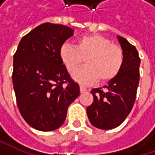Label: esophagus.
<instances>
[{
    "instance_id": "esophagus-1",
    "label": "esophagus",
    "mask_w": 155,
    "mask_h": 155,
    "mask_svg": "<svg viewBox=\"0 0 155 155\" xmlns=\"http://www.w3.org/2000/svg\"><path fill=\"white\" fill-rule=\"evenodd\" d=\"M79 89H80V92L81 93L85 92V91H87L86 88H85V87L82 86V85H80V86H79Z\"/></svg>"
}]
</instances>
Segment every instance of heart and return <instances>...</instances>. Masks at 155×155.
Wrapping results in <instances>:
<instances>
[{
	"label": "heart",
	"mask_w": 155,
	"mask_h": 155,
	"mask_svg": "<svg viewBox=\"0 0 155 155\" xmlns=\"http://www.w3.org/2000/svg\"><path fill=\"white\" fill-rule=\"evenodd\" d=\"M59 54L70 72H72L84 61L86 63L85 66L72 73V78L76 82L86 85L95 84L99 79L105 83L115 78L123 64L122 48L99 34L81 37L76 47L67 43L64 44Z\"/></svg>",
	"instance_id": "b5f03b06"
}]
</instances>
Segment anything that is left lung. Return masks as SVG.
I'll use <instances>...</instances> for the list:
<instances>
[{
	"label": "left lung",
	"instance_id": "left-lung-1",
	"mask_svg": "<svg viewBox=\"0 0 155 155\" xmlns=\"http://www.w3.org/2000/svg\"><path fill=\"white\" fill-rule=\"evenodd\" d=\"M117 39L123 51L120 72L102 88L91 91L94 102L87 107V116L94 127L112 129L121 125L134 106L140 80V59L135 46L121 36Z\"/></svg>",
	"mask_w": 155,
	"mask_h": 155
}]
</instances>
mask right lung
<instances>
[{"label": "right lung", "mask_w": 155, "mask_h": 155, "mask_svg": "<svg viewBox=\"0 0 155 155\" xmlns=\"http://www.w3.org/2000/svg\"><path fill=\"white\" fill-rule=\"evenodd\" d=\"M73 32L63 25L41 24L21 39L14 55L12 78L18 108L24 120L39 131L59 128L69 105L79 96V86L59 54Z\"/></svg>", "instance_id": "1"}]
</instances>
